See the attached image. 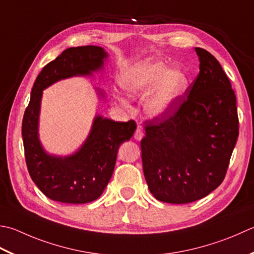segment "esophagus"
Segmentation results:
<instances>
[{"instance_id":"1","label":"esophagus","mask_w":254,"mask_h":254,"mask_svg":"<svg viewBox=\"0 0 254 254\" xmlns=\"http://www.w3.org/2000/svg\"><path fill=\"white\" fill-rule=\"evenodd\" d=\"M144 136V133H143V128L141 127H137L135 133H134V138H135L136 141H141Z\"/></svg>"}]
</instances>
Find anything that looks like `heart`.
Returning <instances> with one entry per match:
<instances>
[{
  "instance_id": "1",
  "label": "heart",
  "mask_w": 254,
  "mask_h": 254,
  "mask_svg": "<svg viewBox=\"0 0 254 254\" xmlns=\"http://www.w3.org/2000/svg\"><path fill=\"white\" fill-rule=\"evenodd\" d=\"M190 84V76L182 68H170L165 63L151 59L134 64L122 79L123 89L132 98L145 96L153 90L146 99L144 110L154 119L176 110Z\"/></svg>"
}]
</instances>
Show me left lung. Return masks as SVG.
Returning a JSON list of instances; mask_svg holds the SVG:
<instances>
[{
    "mask_svg": "<svg viewBox=\"0 0 254 254\" xmlns=\"http://www.w3.org/2000/svg\"><path fill=\"white\" fill-rule=\"evenodd\" d=\"M199 73L181 104L145 122L143 172L157 200L188 203L222 183L239 135L237 100L219 62L196 47Z\"/></svg>",
    "mask_w": 254,
    "mask_h": 254,
    "instance_id": "obj_1",
    "label": "left lung"
}]
</instances>
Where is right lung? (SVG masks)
<instances>
[{
  "mask_svg": "<svg viewBox=\"0 0 254 254\" xmlns=\"http://www.w3.org/2000/svg\"><path fill=\"white\" fill-rule=\"evenodd\" d=\"M108 53L99 46L71 47L47 64L35 81L23 118L22 136L29 175L45 196L66 203H86L102 195L112 176L121 144L136 128L133 120L117 122L97 116L87 140L71 155L48 154L39 141L43 90L62 79L91 76L103 68ZM103 97V91L97 89Z\"/></svg>",
  "mask_w": 254,
  "mask_h": 254,
  "instance_id": "add662e5",
  "label": "right lung"
}]
</instances>
